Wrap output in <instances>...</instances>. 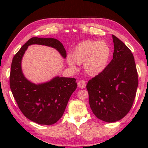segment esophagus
Returning a JSON list of instances; mask_svg holds the SVG:
<instances>
[{
	"label": "esophagus",
	"instance_id": "34e87169",
	"mask_svg": "<svg viewBox=\"0 0 148 148\" xmlns=\"http://www.w3.org/2000/svg\"><path fill=\"white\" fill-rule=\"evenodd\" d=\"M77 86L79 88L81 89H83V88H85V87H86V82H85L84 80H80L79 81L77 82Z\"/></svg>",
	"mask_w": 148,
	"mask_h": 148
}]
</instances>
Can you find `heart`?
Masks as SVG:
<instances>
[{
  "label": "heart",
  "instance_id": "heart-1",
  "mask_svg": "<svg viewBox=\"0 0 148 148\" xmlns=\"http://www.w3.org/2000/svg\"><path fill=\"white\" fill-rule=\"evenodd\" d=\"M112 54L110 46L106 42L88 40L77 44L67 59L69 65L75 68L76 63L84 64L86 73L90 76L98 75L108 65Z\"/></svg>",
  "mask_w": 148,
  "mask_h": 148
}]
</instances>
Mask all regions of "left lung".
<instances>
[{"label": "left lung", "instance_id": "left-lung-1", "mask_svg": "<svg viewBox=\"0 0 148 148\" xmlns=\"http://www.w3.org/2000/svg\"><path fill=\"white\" fill-rule=\"evenodd\" d=\"M113 58L106 69L89 81V103L97 118L114 123L126 116L133 106L138 86L134 56L123 42L112 35Z\"/></svg>", "mask_w": 148, "mask_h": 148}]
</instances>
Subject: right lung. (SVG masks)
Instances as JSON below:
<instances>
[{
    "label": "right lung",
    "instance_id": "1",
    "mask_svg": "<svg viewBox=\"0 0 148 148\" xmlns=\"http://www.w3.org/2000/svg\"><path fill=\"white\" fill-rule=\"evenodd\" d=\"M32 44L54 48L64 58L66 57V50L58 40L32 38L13 58L10 88L20 110L26 118L40 125H53L62 117L71 96L76 90V79L57 76L40 84L27 80L22 72L21 60L28 46Z\"/></svg>",
    "mask_w": 148,
    "mask_h": 148
}]
</instances>
